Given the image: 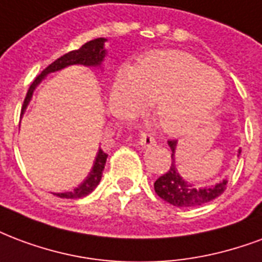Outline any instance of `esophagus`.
I'll use <instances>...</instances> for the list:
<instances>
[{
    "mask_svg": "<svg viewBox=\"0 0 262 262\" xmlns=\"http://www.w3.org/2000/svg\"><path fill=\"white\" fill-rule=\"evenodd\" d=\"M140 144L143 147H151L156 144V139L148 135V133H141L140 135Z\"/></svg>",
    "mask_w": 262,
    "mask_h": 262,
    "instance_id": "esophagus-1",
    "label": "esophagus"
}]
</instances>
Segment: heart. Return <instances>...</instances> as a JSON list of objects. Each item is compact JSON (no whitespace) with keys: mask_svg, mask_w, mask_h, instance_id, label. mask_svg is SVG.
I'll list each match as a JSON object with an SVG mask.
<instances>
[{"mask_svg":"<svg viewBox=\"0 0 262 262\" xmlns=\"http://www.w3.org/2000/svg\"><path fill=\"white\" fill-rule=\"evenodd\" d=\"M224 94L220 73L183 51L152 52L135 69L123 68L111 90L122 115H135L147 102H156L161 126L172 135H187L204 125Z\"/></svg>","mask_w":262,"mask_h":262,"instance_id":"1","label":"heart"}]
</instances>
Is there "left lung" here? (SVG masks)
<instances>
[{
  "instance_id": "8db88e82",
  "label": "left lung",
  "mask_w": 262,
  "mask_h": 262,
  "mask_svg": "<svg viewBox=\"0 0 262 262\" xmlns=\"http://www.w3.org/2000/svg\"><path fill=\"white\" fill-rule=\"evenodd\" d=\"M168 144L172 151V156H170L172 164L168 172L160 176L154 183V190L162 200L175 207H197V205L210 203L224 193L228 185V178L221 180L220 183L205 186V187H199L186 182L179 175L175 165V151L178 141L169 140Z\"/></svg>"
}]
</instances>
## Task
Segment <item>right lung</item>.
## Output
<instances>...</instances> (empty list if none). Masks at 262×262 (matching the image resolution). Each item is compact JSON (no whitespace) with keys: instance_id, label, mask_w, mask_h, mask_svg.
I'll return each mask as SVG.
<instances>
[{"instance_id":"add662e5","label":"right lung","mask_w":262,"mask_h":262,"mask_svg":"<svg viewBox=\"0 0 262 262\" xmlns=\"http://www.w3.org/2000/svg\"><path fill=\"white\" fill-rule=\"evenodd\" d=\"M106 38H94L92 41H87L86 44H83L82 47L79 50H75V51H71L62 55L61 58H58L55 61L52 62L51 65H48L44 71L38 75L34 82L30 84L28 90V94H26V98L23 101L22 106V115L25 110L28 108L29 102L32 100L33 92L34 89L38 86V83L41 82L44 77L47 76L48 73H52V72H58L63 69V68L71 67V65H84V67H101L102 61L106 55L105 48H104V44H105ZM106 157L108 154H105L104 151L100 148L98 152H97L96 161H94V165H93V169L90 170V173L86 178V180L83 182L82 185L77 186L76 189H73L72 191H65V193H54L58 197L61 199H82V197H86L87 194H90L94 189H96L100 180H101L102 170H104V166H105Z\"/></svg>"}]
</instances>
